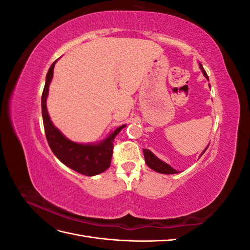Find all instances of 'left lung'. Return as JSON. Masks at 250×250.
<instances>
[{"instance_id": "left-lung-1", "label": "left lung", "mask_w": 250, "mask_h": 250, "mask_svg": "<svg viewBox=\"0 0 250 250\" xmlns=\"http://www.w3.org/2000/svg\"><path fill=\"white\" fill-rule=\"evenodd\" d=\"M199 67H200V70L202 71V73H203V75H204V77H206V78L208 80V74H207L206 71H204V69H203V66H202L201 63H199ZM209 87H210V85H209ZM208 147H207L206 149H204V151L201 153V155H202L204 152H206V150L208 149ZM143 151H144V157H145V162H146L147 166H148V167H149L150 169H152V170H154L155 172L162 173V174H175V173H178V171H176L175 169H173L170 165L166 164L165 162H163L162 160H160V158L156 157L152 152H151L150 150H148V149H143Z\"/></svg>"}]
</instances>
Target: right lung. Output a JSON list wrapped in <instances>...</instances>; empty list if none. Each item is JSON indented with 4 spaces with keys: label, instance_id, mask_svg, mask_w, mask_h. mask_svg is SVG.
<instances>
[{
    "label": "right lung",
    "instance_id": "add662e5",
    "mask_svg": "<svg viewBox=\"0 0 250 250\" xmlns=\"http://www.w3.org/2000/svg\"><path fill=\"white\" fill-rule=\"evenodd\" d=\"M56 62H53L48 71L46 84L42 95V121L48 144L58 160L72 170L86 176L97 175L109 168L113 151V140L126 125L118 127L106 139L97 144H79L66 139L52 123L46 104Z\"/></svg>",
    "mask_w": 250,
    "mask_h": 250
}]
</instances>
